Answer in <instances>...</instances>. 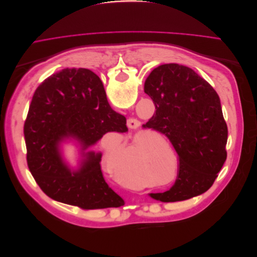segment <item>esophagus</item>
Here are the masks:
<instances>
[{
  "instance_id": "esophagus-1",
  "label": "esophagus",
  "mask_w": 257,
  "mask_h": 257,
  "mask_svg": "<svg viewBox=\"0 0 257 257\" xmlns=\"http://www.w3.org/2000/svg\"><path fill=\"white\" fill-rule=\"evenodd\" d=\"M127 126L131 130H137L139 126H141V122L136 119H128L127 120Z\"/></svg>"
}]
</instances>
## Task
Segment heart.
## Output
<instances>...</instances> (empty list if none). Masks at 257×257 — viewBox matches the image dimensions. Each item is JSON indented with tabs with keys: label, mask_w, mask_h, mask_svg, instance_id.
<instances>
[{
	"label": "heart",
	"mask_w": 257,
	"mask_h": 257,
	"mask_svg": "<svg viewBox=\"0 0 257 257\" xmlns=\"http://www.w3.org/2000/svg\"><path fill=\"white\" fill-rule=\"evenodd\" d=\"M159 143L164 148L165 152L175 158V153L170 145L159 139L151 133H146L135 137L131 144L126 145L121 150V146L106 147L105 164L107 169L113 174L115 180L130 189L155 188V180L151 178L149 169L146 163L142 160V153L146 148L154 143ZM168 158L163 152H158L151 157V168L154 177L163 179L169 169Z\"/></svg>",
	"instance_id": "b5f03b06"
}]
</instances>
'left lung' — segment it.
Instances as JSON below:
<instances>
[{"instance_id": "1", "label": "left lung", "mask_w": 257, "mask_h": 257, "mask_svg": "<svg viewBox=\"0 0 257 257\" xmlns=\"http://www.w3.org/2000/svg\"><path fill=\"white\" fill-rule=\"evenodd\" d=\"M145 93L157 110L143 127L165 135L179 157L175 184L150 196L174 203L205 193L227 157L228 131L217 93L192 68L176 63L154 68L145 82Z\"/></svg>"}]
</instances>
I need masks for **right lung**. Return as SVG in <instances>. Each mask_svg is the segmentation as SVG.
<instances>
[{"label": "right lung", "mask_w": 257, "mask_h": 257, "mask_svg": "<svg viewBox=\"0 0 257 257\" xmlns=\"http://www.w3.org/2000/svg\"><path fill=\"white\" fill-rule=\"evenodd\" d=\"M108 132L125 133L126 119L111 109L102 80L90 69L64 68L38 85L23 133L29 169L46 195L87 210L124 205L105 181L102 153L84 152ZM67 138L82 146L85 160L77 172L59 153Z\"/></svg>", "instance_id": "right-lung-1"}]
</instances>
